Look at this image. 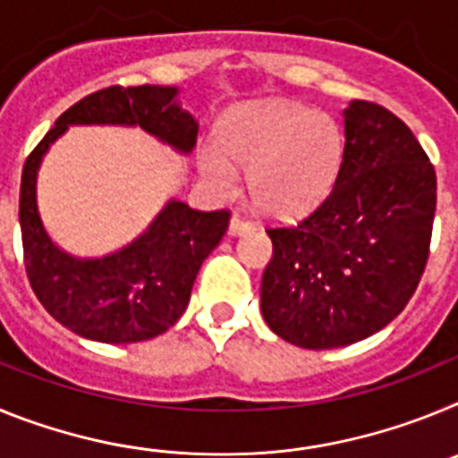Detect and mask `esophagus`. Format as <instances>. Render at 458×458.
<instances>
[{
	"label": "esophagus",
	"instance_id": "obj_1",
	"mask_svg": "<svg viewBox=\"0 0 458 458\" xmlns=\"http://www.w3.org/2000/svg\"><path fill=\"white\" fill-rule=\"evenodd\" d=\"M252 229V222H248L242 216H233L232 222H229V233L232 236H241V233H248Z\"/></svg>",
	"mask_w": 458,
	"mask_h": 458
}]
</instances>
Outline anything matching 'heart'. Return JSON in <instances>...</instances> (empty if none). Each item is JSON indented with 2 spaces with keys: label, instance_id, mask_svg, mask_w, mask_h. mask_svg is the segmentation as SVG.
Returning a JSON list of instances; mask_svg holds the SVG:
<instances>
[{
  "label": "heart",
  "instance_id": "1",
  "mask_svg": "<svg viewBox=\"0 0 458 458\" xmlns=\"http://www.w3.org/2000/svg\"><path fill=\"white\" fill-rule=\"evenodd\" d=\"M220 144L226 157L248 174L252 204L275 217L298 216L323 199L344 151L333 116L286 103L236 116L222 131ZM201 172L220 194L236 190V172L217 151H204Z\"/></svg>",
  "mask_w": 458,
  "mask_h": 458
}]
</instances>
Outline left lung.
I'll return each mask as SVG.
<instances>
[{
  "mask_svg": "<svg viewBox=\"0 0 458 458\" xmlns=\"http://www.w3.org/2000/svg\"><path fill=\"white\" fill-rule=\"evenodd\" d=\"M344 156L326 199L295 225L268 226L261 311L301 349H337L399 317L427 268L436 169L390 109H344Z\"/></svg>",
  "mask_w": 458,
  "mask_h": 458,
  "instance_id": "obj_1",
  "label": "left lung"
}]
</instances>
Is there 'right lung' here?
I'll return each instance as SVG.
<instances>
[{
    "mask_svg": "<svg viewBox=\"0 0 458 458\" xmlns=\"http://www.w3.org/2000/svg\"><path fill=\"white\" fill-rule=\"evenodd\" d=\"M174 87H107L68 107L27 156L20 183L24 270L40 305L87 339L132 344L157 337L179 321L204 259L229 229L232 213L194 210L169 201L148 232L105 259H72L56 250L36 208V169L71 123L141 125L181 151L197 144L199 125L174 103Z\"/></svg>",
    "mask_w": 458,
    "mask_h": 458,
    "instance_id": "obj_1",
    "label": "right lung"
}]
</instances>
